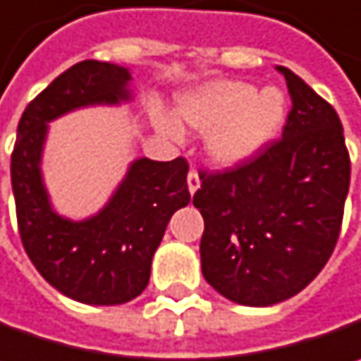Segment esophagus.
<instances>
[{"instance_id":"esophagus-1","label":"esophagus","mask_w":361,"mask_h":361,"mask_svg":"<svg viewBox=\"0 0 361 361\" xmlns=\"http://www.w3.org/2000/svg\"><path fill=\"white\" fill-rule=\"evenodd\" d=\"M187 183H189V190H190V195H195L197 192V189L201 187V180H199V174L195 171H190L189 172V176H187Z\"/></svg>"}]
</instances>
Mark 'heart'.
Listing matches in <instances>:
<instances>
[{"mask_svg":"<svg viewBox=\"0 0 361 361\" xmlns=\"http://www.w3.org/2000/svg\"><path fill=\"white\" fill-rule=\"evenodd\" d=\"M176 114L197 130H209L207 152L221 166H235L258 154L280 134L286 97L276 87L256 89L245 81H215L176 101ZM169 135L176 123L158 118Z\"/></svg>","mask_w":361,"mask_h":361,"instance_id":"1","label":"heart"}]
</instances>
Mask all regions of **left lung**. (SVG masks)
Returning <instances> with one entry per match:
<instances>
[{
    "mask_svg": "<svg viewBox=\"0 0 361 361\" xmlns=\"http://www.w3.org/2000/svg\"><path fill=\"white\" fill-rule=\"evenodd\" d=\"M293 99L282 137L258 156L201 172V270L229 300L270 307L300 293L334 252L350 190L339 116L286 66Z\"/></svg>",
    "mask_w": 361,
    "mask_h": 361,
    "instance_id": "1",
    "label": "left lung"
}]
</instances>
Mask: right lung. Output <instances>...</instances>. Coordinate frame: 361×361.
<instances>
[{
	"mask_svg": "<svg viewBox=\"0 0 361 361\" xmlns=\"http://www.w3.org/2000/svg\"><path fill=\"white\" fill-rule=\"evenodd\" d=\"M130 68L114 63L73 64L27 103L11 152V189L27 258L64 297L85 305H121L148 286L156 247L176 209L189 205L185 158L130 164L105 207L73 221L59 215L42 180L48 123L89 105L132 99Z\"/></svg>",
	"mask_w": 361,
	"mask_h": 361,
	"instance_id": "add662e5",
	"label": "right lung"
}]
</instances>
